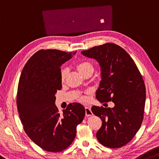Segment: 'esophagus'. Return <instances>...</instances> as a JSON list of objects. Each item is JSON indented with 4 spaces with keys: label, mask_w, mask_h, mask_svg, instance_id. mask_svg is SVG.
<instances>
[{
    "label": "esophagus",
    "mask_w": 159,
    "mask_h": 159,
    "mask_svg": "<svg viewBox=\"0 0 159 159\" xmlns=\"http://www.w3.org/2000/svg\"><path fill=\"white\" fill-rule=\"evenodd\" d=\"M85 115L88 116V117L93 115L92 111H91V108H90V107H85Z\"/></svg>",
    "instance_id": "34e87169"
}]
</instances>
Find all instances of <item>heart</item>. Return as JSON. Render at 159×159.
I'll list each match as a JSON object with an SVG mask.
<instances>
[{"label": "heart", "mask_w": 159, "mask_h": 159, "mask_svg": "<svg viewBox=\"0 0 159 159\" xmlns=\"http://www.w3.org/2000/svg\"><path fill=\"white\" fill-rule=\"evenodd\" d=\"M76 68L77 69L79 70V71L80 73V74H83V73L85 72V70H89V69H92L93 70V66L88 61H80L79 64L76 65ZM67 74V70L66 69H63L61 70V80H64ZM80 100L81 101H85L87 100V98L85 96H81L80 98Z\"/></svg>", "instance_id": "obj_1"}]
</instances>
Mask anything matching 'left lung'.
Instances as JSON below:
<instances>
[{
	"mask_svg": "<svg viewBox=\"0 0 159 159\" xmlns=\"http://www.w3.org/2000/svg\"><path fill=\"white\" fill-rule=\"evenodd\" d=\"M81 54L95 59L101 69L96 98L115 104L112 108H91L102 122L96 133L98 140L105 147H122L132 139L142 123L146 100L143 78L129 54L115 44L92 47Z\"/></svg>",
	"mask_w": 159,
	"mask_h": 159,
	"instance_id": "obj_1",
	"label": "left lung"
}]
</instances>
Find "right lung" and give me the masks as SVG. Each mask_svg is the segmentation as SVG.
Segmentation results:
<instances>
[{
	"instance_id": "right-lung-1",
	"label": "right lung",
	"mask_w": 159,
	"mask_h": 159,
	"mask_svg": "<svg viewBox=\"0 0 159 159\" xmlns=\"http://www.w3.org/2000/svg\"><path fill=\"white\" fill-rule=\"evenodd\" d=\"M75 53L39 50L30 58L20 78L17 107L24 130L47 152H59L69 147L76 126L85 117L80 103H70L62 115L55 105V94L62 87L61 66Z\"/></svg>"
}]
</instances>
